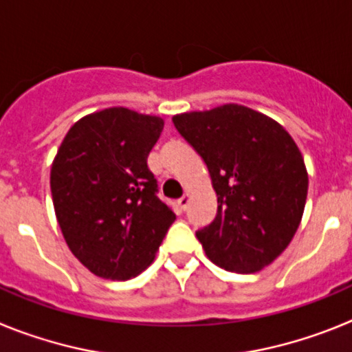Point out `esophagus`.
<instances>
[{
    "label": "esophagus",
    "instance_id": "obj_1",
    "mask_svg": "<svg viewBox=\"0 0 352 352\" xmlns=\"http://www.w3.org/2000/svg\"><path fill=\"white\" fill-rule=\"evenodd\" d=\"M188 203H190V195L185 194V195H183L182 199H178V206H179V210L185 211L186 208H188Z\"/></svg>",
    "mask_w": 352,
    "mask_h": 352
}]
</instances>
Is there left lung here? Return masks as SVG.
I'll list each match as a JSON object with an SVG mask.
<instances>
[{
	"label": "left lung",
	"mask_w": 352,
	"mask_h": 352,
	"mask_svg": "<svg viewBox=\"0 0 352 352\" xmlns=\"http://www.w3.org/2000/svg\"><path fill=\"white\" fill-rule=\"evenodd\" d=\"M182 138L210 170L219 210L197 231L217 266L254 273L291 243L303 217L309 174L296 142L275 120L245 105L176 114Z\"/></svg>",
	"instance_id": "8db88e82"
}]
</instances>
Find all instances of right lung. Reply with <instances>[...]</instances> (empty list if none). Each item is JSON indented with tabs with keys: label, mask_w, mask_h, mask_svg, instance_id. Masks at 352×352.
Returning <instances> with one entry per match:
<instances>
[{
	"label": "right lung",
	"mask_w": 352,
	"mask_h": 352,
	"mask_svg": "<svg viewBox=\"0 0 352 352\" xmlns=\"http://www.w3.org/2000/svg\"><path fill=\"white\" fill-rule=\"evenodd\" d=\"M164 120L125 107L80 118L51 167L56 219L72 254L96 276L129 280L153 263L176 220L157 197L148 155Z\"/></svg>",
	"instance_id": "add662e5"
}]
</instances>
